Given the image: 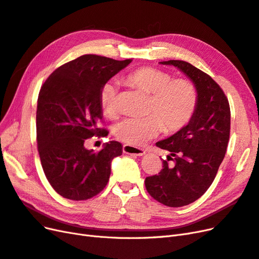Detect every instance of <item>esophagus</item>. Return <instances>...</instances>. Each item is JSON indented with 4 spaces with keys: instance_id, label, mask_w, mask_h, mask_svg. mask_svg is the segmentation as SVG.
Wrapping results in <instances>:
<instances>
[{
    "instance_id": "1",
    "label": "esophagus",
    "mask_w": 259,
    "mask_h": 259,
    "mask_svg": "<svg viewBox=\"0 0 259 259\" xmlns=\"http://www.w3.org/2000/svg\"><path fill=\"white\" fill-rule=\"evenodd\" d=\"M123 152L124 153H127V154H133V155H144L146 153V151L142 148H138L135 146H132V145H124L123 146Z\"/></svg>"
}]
</instances>
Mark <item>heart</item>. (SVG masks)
I'll return each instance as SVG.
<instances>
[{
	"label": "heart",
	"mask_w": 259,
	"mask_h": 259,
	"mask_svg": "<svg viewBox=\"0 0 259 259\" xmlns=\"http://www.w3.org/2000/svg\"><path fill=\"white\" fill-rule=\"evenodd\" d=\"M170 74L152 67L133 70L124 81L150 96L147 115L123 120L114 127V136L132 146H142L160 134L175 133L189 123L198 106V92L186 79L171 80ZM101 111L109 117L117 115V86L109 82L99 94Z\"/></svg>",
	"instance_id": "b5f03b06"
}]
</instances>
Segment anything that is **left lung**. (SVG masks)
<instances>
[{"mask_svg": "<svg viewBox=\"0 0 259 259\" xmlns=\"http://www.w3.org/2000/svg\"><path fill=\"white\" fill-rule=\"evenodd\" d=\"M185 73L198 92V106L191 121L155 145L169 154L158 175L145 180L153 199L170 207L190 204L214 182L230 135V107L223 90L211 77L183 60L161 61ZM171 159L175 163L169 164Z\"/></svg>", "mask_w": 259, "mask_h": 259, "instance_id": "left-lung-1", "label": "left lung"}]
</instances>
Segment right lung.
Segmentation results:
<instances>
[{
	"mask_svg": "<svg viewBox=\"0 0 259 259\" xmlns=\"http://www.w3.org/2000/svg\"><path fill=\"white\" fill-rule=\"evenodd\" d=\"M131 62L83 55L57 68L42 85L36 109L37 150L46 178L61 197L88 200L106 187L122 145L113 140L94 151L84 143L104 134L98 126L103 119L100 91Z\"/></svg>",
	"mask_w": 259,
	"mask_h": 259,
	"instance_id": "obj_1",
	"label": "right lung"
}]
</instances>
